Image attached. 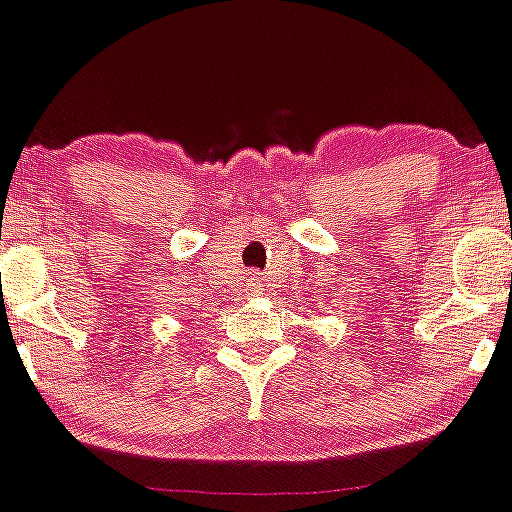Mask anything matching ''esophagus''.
<instances>
[{"label":"esophagus","instance_id":"34e87169","mask_svg":"<svg viewBox=\"0 0 512 512\" xmlns=\"http://www.w3.org/2000/svg\"><path fill=\"white\" fill-rule=\"evenodd\" d=\"M260 276H255V274H250L248 276V293L250 296H257V293H260Z\"/></svg>","mask_w":512,"mask_h":512}]
</instances>
